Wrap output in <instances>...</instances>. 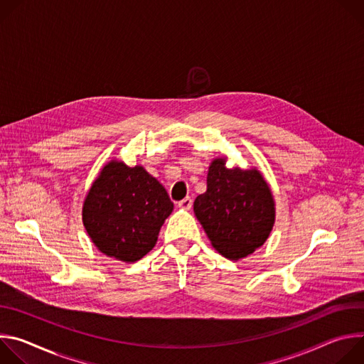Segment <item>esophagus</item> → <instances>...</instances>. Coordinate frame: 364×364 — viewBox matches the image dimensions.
I'll return each instance as SVG.
<instances>
[{
  "label": "esophagus",
  "mask_w": 364,
  "mask_h": 364,
  "mask_svg": "<svg viewBox=\"0 0 364 364\" xmlns=\"http://www.w3.org/2000/svg\"><path fill=\"white\" fill-rule=\"evenodd\" d=\"M177 205L180 207V209H183V210H190L191 205H193V200H191V197H186L181 201H178Z\"/></svg>",
  "instance_id": "34e87169"
}]
</instances>
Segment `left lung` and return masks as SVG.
<instances>
[{"instance_id":"1","label":"left lung","mask_w":364,"mask_h":364,"mask_svg":"<svg viewBox=\"0 0 364 364\" xmlns=\"http://www.w3.org/2000/svg\"><path fill=\"white\" fill-rule=\"evenodd\" d=\"M194 215L213 247L237 261L268 239L275 223L272 191L256 168H226V159L212 161L207 190L194 200Z\"/></svg>"}]
</instances>
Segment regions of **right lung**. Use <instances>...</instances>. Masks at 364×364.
<instances>
[{
    "instance_id": "1",
    "label": "right lung",
    "mask_w": 364,
    "mask_h": 364,
    "mask_svg": "<svg viewBox=\"0 0 364 364\" xmlns=\"http://www.w3.org/2000/svg\"><path fill=\"white\" fill-rule=\"evenodd\" d=\"M174 204L144 167L112 160L93 181L82 210L96 247L122 262L139 261L157 243Z\"/></svg>"
}]
</instances>
